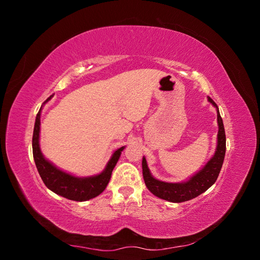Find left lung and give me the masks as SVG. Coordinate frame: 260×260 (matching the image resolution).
<instances>
[{
	"instance_id": "obj_1",
	"label": "left lung",
	"mask_w": 260,
	"mask_h": 260,
	"mask_svg": "<svg viewBox=\"0 0 260 260\" xmlns=\"http://www.w3.org/2000/svg\"><path fill=\"white\" fill-rule=\"evenodd\" d=\"M207 100L212 106L216 107L217 111L218 135L215 154L204 165L202 169L182 182H165V181L154 178L143 156L142 170L144 182L148 190L157 198L172 203L186 202L207 191L216 182L225 155V132L217 104L209 96H207Z\"/></svg>"
}]
</instances>
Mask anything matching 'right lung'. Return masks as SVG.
<instances>
[{"label": "right lung", "instance_id": "add662e5", "mask_svg": "<svg viewBox=\"0 0 260 260\" xmlns=\"http://www.w3.org/2000/svg\"><path fill=\"white\" fill-rule=\"evenodd\" d=\"M52 98L53 95L46 100L43 105L48 103ZM43 105L41 106L40 111H39L36 117L32 137L34 159L39 171V175H40L42 181L49 190L65 199L77 202H84L96 198L98 195H100L106 188L109 180H111L113 169L116 166V164L121 155V152L125 146L116 149L111 156V158H109L108 162L106 164L104 170L98 175L90 177H77L69 174V172L61 170L55 166L49 159L45 158L40 148V118Z\"/></svg>", "mask_w": 260, "mask_h": 260}]
</instances>
